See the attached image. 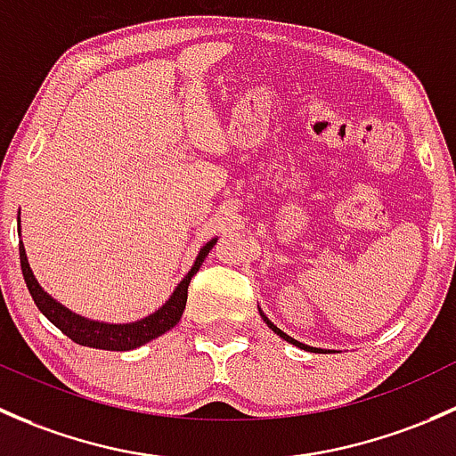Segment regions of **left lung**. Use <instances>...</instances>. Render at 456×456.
Segmentation results:
<instances>
[{"instance_id": "1", "label": "left lung", "mask_w": 456, "mask_h": 456, "mask_svg": "<svg viewBox=\"0 0 456 456\" xmlns=\"http://www.w3.org/2000/svg\"><path fill=\"white\" fill-rule=\"evenodd\" d=\"M259 312H261V309H259ZM261 318H263V321H265V322H267V327H270V330H272V331H274V333H279V336H281V338H283V340L292 342V345H297V346H300V349H312V351H318V349H314V346H307V345H303V342L294 340V338H292V336H288V333H283V331H281V330H279V327H276V325H272V321H267V316H265V314H263V312H261Z\"/></svg>"}]
</instances>
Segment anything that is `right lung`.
Listing matches in <instances>:
<instances>
[{"mask_svg": "<svg viewBox=\"0 0 456 456\" xmlns=\"http://www.w3.org/2000/svg\"><path fill=\"white\" fill-rule=\"evenodd\" d=\"M215 241H217V239H213V241H208L201 248L195 265L191 267V272L184 276V281L177 285L173 297L168 298L156 314H151V316L142 318V321L138 322H129V325H107V322H94L83 316H77V314L65 309L63 305L56 303L53 297H48V294L39 288V283H37L35 276H32L30 265H28L23 246H19V261H21V272L23 281H26L28 285V292H30V297L35 300L37 307H39V312L44 314L54 327H59L69 340H74L77 345L83 346H92V349L129 351L144 345V342L153 340V338L162 336L164 331H168L171 327H175L177 322H180L182 312H184L186 307V298H189L191 279L197 274V270L201 267V263H204L210 248L215 246Z\"/></svg>", "mask_w": 456, "mask_h": 456, "instance_id": "add662e5", "label": "right lung"}]
</instances>
